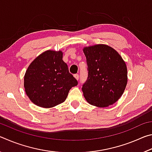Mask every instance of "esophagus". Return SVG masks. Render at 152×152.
<instances>
[{
	"mask_svg": "<svg viewBox=\"0 0 152 152\" xmlns=\"http://www.w3.org/2000/svg\"><path fill=\"white\" fill-rule=\"evenodd\" d=\"M74 76L75 77V78H76V80H78V79H79V78H80V76H79V74H74Z\"/></svg>",
	"mask_w": 152,
	"mask_h": 152,
	"instance_id": "esophagus-1",
	"label": "esophagus"
}]
</instances>
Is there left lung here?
<instances>
[{
    "label": "left lung",
    "instance_id": "obj_1",
    "mask_svg": "<svg viewBox=\"0 0 152 152\" xmlns=\"http://www.w3.org/2000/svg\"><path fill=\"white\" fill-rule=\"evenodd\" d=\"M88 78L82 92L88 103L106 107L117 102L125 89L127 69L117 51L107 45L84 48Z\"/></svg>",
    "mask_w": 152,
    "mask_h": 152
}]
</instances>
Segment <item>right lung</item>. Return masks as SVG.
Wrapping results in <instances>:
<instances>
[{"mask_svg":"<svg viewBox=\"0 0 152 152\" xmlns=\"http://www.w3.org/2000/svg\"><path fill=\"white\" fill-rule=\"evenodd\" d=\"M61 51L48 50L33 60L25 72L24 87L35 104L50 108L63 102L78 81L69 72Z\"/></svg>","mask_w":152,"mask_h":152,"instance_id":"add662e5","label":"right lung"}]
</instances>
